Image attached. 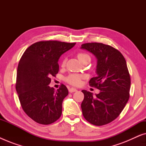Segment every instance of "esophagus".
I'll list each match as a JSON object with an SVG mask.
<instances>
[{"label":"esophagus","instance_id":"34e87169","mask_svg":"<svg viewBox=\"0 0 146 146\" xmlns=\"http://www.w3.org/2000/svg\"><path fill=\"white\" fill-rule=\"evenodd\" d=\"M77 90L76 88H71L69 89V92L70 93H73L74 92H76Z\"/></svg>","mask_w":146,"mask_h":146}]
</instances>
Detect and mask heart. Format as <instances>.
Instances as JSON below:
<instances>
[{"mask_svg":"<svg viewBox=\"0 0 146 146\" xmlns=\"http://www.w3.org/2000/svg\"><path fill=\"white\" fill-rule=\"evenodd\" d=\"M78 58L80 62L81 63L84 62H89L90 61V56L86 53L84 52H80L78 54ZM66 60H64L62 61V66L65 65ZM83 76L82 75L77 74H71L69 76L66 78V81L68 83H69L70 84L73 85V86H79L81 83V80Z\"/></svg>","mask_w":146,"mask_h":146,"instance_id":"obj_1","label":"heart"}]
</instances>
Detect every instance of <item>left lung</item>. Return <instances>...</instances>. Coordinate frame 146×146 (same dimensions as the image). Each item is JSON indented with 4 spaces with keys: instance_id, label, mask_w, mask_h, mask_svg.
Instances as JSON below:
<instances>
[{
    "instance_id": "8db88e82",
    "label": "left lung",
    "mask_w": 146,
    "mask_h": 146,
    "mask_svg": "<svg viewBox=\"0 0 146 146\" xmlns=\"http://www.w3.org/2000/svg\"><path fill=\"white\" fill-rule=\"evenodd\" d=\"M81 48L96 58V76L89 84L100 90L95 96L82 90L84 95L81 104L83 115L92 124L106 125L120 114L129 100L131 80L126 61L120 52L102 43L83 44Z\"/></svg>"
}]
</instances>
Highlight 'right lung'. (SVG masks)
<instances>
[{"label": "right lung", "mask_w": 146, "mask_h": 146, "mask_svg": "<svg viewBox=\"0 0 146 146\" xmlns=\"http://www.w3.org/2000/svg\"><path fill=\"white\" fill-rule=\"evenodd\" d=\"M75 44L56 40L38 42L22 56L16 90L23 110L36 122L50 124L61 116L62 102L68 90L64 84L57 91L48 85L50 77L58 72L60 57Z\"/></svg>", "instance_id": "1"}]
</instances>
